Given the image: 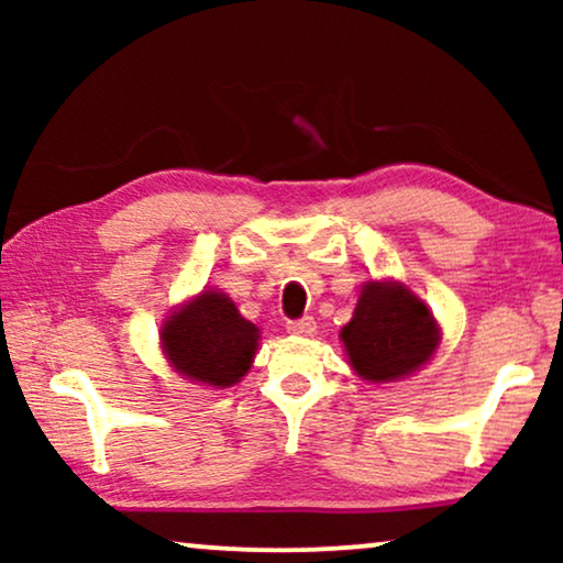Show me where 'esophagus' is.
Masks as SVG:
<instances>
[{
    "mask_svg": "<svg viewBox=\"0 0 563 563\" xmlns=\"http://www.w3.org/2000/svg\"><path fill=\"white\" fill-rule=\"evenodd\" d=\"M287 330L291 335H312L314 333V320L312 318H299V320H289Z\"/></svg>",
    "mask_w": 563,
    "mask_h": 563,
    "instance_id": "1",
    "label": "esophagus"
}]
</instances>
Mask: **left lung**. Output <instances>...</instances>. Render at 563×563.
Wrapping results in <instances>:
<instances>
[{
    "instance_id": "left-lung-1",
    "label": "left lung",
    "mask_w": 563,
    "mask_h": 563,
    "mask_svg": "<svg viewBox=\"0 0 563 563\" xmlns=\"http://www.w3.org/2000/svg\"><path fill=\"white\" fill-rule=\"evenodd\" d=\"M351 366L368 382H391L433 356L441 333L426 302L391 282H368L341 330Z\"/></svg>"
}]
</instances>
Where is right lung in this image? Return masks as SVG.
Returning <instances> with one entry per match:
<instances>
[{"label": "right lung", "mask_w": 563, "mask_h": 563, "mask_svg": "<svg viewBox=\"0 0 563 563\" xmlns=\"http://www.w3.org/2000/svg\"><path fill=\"white\" fill-rule=\"evenodd\" d=\"M164 351L189 379L225 389L251 368L258 328L220 291H202L164 322Z\"/></svg>", "instance_id": "obj_1"}]
</instances>
